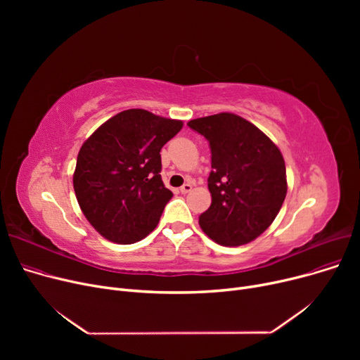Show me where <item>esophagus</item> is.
<instances>
[{
	"instance_id": "esophagus-1",
	"label": "esophagus",
	"mask_w": 360,
	"mask_h": 360,
	"mask_svg": "<svg viewBox=\"0 0 360 360\" xmlns=\"http://www.w3.org/2000/svg\"><path fill=\"white\" fill-rule=\"evenodd\" d=\"M193 190V185L191 184H184L182 186H181V194H188V193H190Z\"/></svg>"
}]
</instances>
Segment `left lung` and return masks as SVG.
<instances>
[{"instance_id":"left-lung-1","label":"left lung","mask_w":360,"mask_h":360,"mask_svg":"<svg viewBox=\"0 0 360 360\" xmlns=\"http://www.w3.org/2000/svg\"><path fill=\"white\" fill-rule=\"evenodd\" d=\"M209 141L212 205L200 216L201 229L223 247L258 238L286 198V166L277 146L254 124L235 113L186 124Z\"/></svg>"}]
</instances>
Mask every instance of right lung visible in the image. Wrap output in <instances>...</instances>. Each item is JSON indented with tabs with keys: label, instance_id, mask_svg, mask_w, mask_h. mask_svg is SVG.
<instances>
[{
	"label": "right lung",
	"instance_id": "right-lung-1",
	"mask_svg": "<svg viewBox=\"0 0 360 360\" xmlns=\"http://www.w3.org/2000/svg\"><path fill=\"white\" fill-rule=\"evenodd\" d=\"M181 128L182 121L128 109L84 141L75 165L74 191L86 219L102 236L134 243L156 228L174 197L160 176V150Z\"/></svg>",
	"mask_w": 360,
	"mask_h": 360
}]
</instances>
